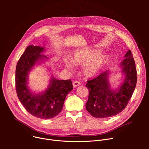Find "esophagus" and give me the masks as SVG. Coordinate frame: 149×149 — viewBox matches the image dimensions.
Instances as JSON below:
<instances>
[{
  "label": "esophagus",
  "instance_id": "obj_1",
  "mask_svg": "<svg viewBox=\"0 0 149 149\" xmlns=\"http://www.w3.org/2000/svg\"><path fill=\"white\" fill-rule=\"evenodd\" d=\"M72 84H73V86H74V87H78V86H80V85H81V82H80L79 81H75L73 82Z\"/></svg>",
  "mask_w": 149,
  "mask_h": 149
}]
</instances>
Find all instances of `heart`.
Returning <instances> with one entry per match:
<instances>
[{
	"mask_svg": "<svg viewBox=\"0 0 149 149\" xmlns=\"http://www.w3.org/2000/svg\"><path fill=\"white\" fill-rule=\"evenodd\" d=\"M97 54L96 52L81 51L77 52L74 57V62L79 64H85L84 72L88 77L95 75L101 68L105 65L107 58L104 55H98L94 58ZM67 67L71 68L69 63H67Z\"/></svg>",
	"mask_w": 149,
	"mask_h": 149,
	"instance_id": "b5f03b06",
	"label": "heart"
}]
</instances>
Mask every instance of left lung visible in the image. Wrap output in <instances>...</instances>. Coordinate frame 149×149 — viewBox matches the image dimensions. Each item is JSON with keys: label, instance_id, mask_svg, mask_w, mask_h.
<instances>
[{"label": "left lung", "instance_id": "8db88e82", "mask_svg": "<svg viewBox=\"0 0 149 149\" xmlns=\"http://www.w3.org/2000/svg\"><path fill=\"white\" fill-rule=\"evenodd\" d=\"M121 65L125 78L117 93L110 90L109 71L87 81L86 87L88 89L89 95L86 107L92 116L100 118L111 117L121 113L128 104L137 79L135 62L130 50L125 55Z\"/></svg>", "mask_w": 149, "mask_h": 149}]
</instances>
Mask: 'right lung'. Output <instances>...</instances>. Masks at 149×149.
I'll list each match as a JSON object with an SVG mask.
<instances>
[{
    "label": "right lung",
    "instance_id": "obj_1",
    "mask_svg": "<svg viewBox=\"0 0 149 149\" xmlns=\"http://www.w3.org/2000/svg\"><path fill=\"white\" fill-rule=\"evenodd\" d=\"M44 48L38 46L28 47L18 61L15 72V86L17 97L31 114L41 119L56 116L62 110L67 95L73 89L71 79L58 80L52 78L48 88L42 95L31 93L27 87L29 71L42 58Z\"/></svg>",
    "mask_w": 149,
    "mask_h": 149
}]
</instances>
